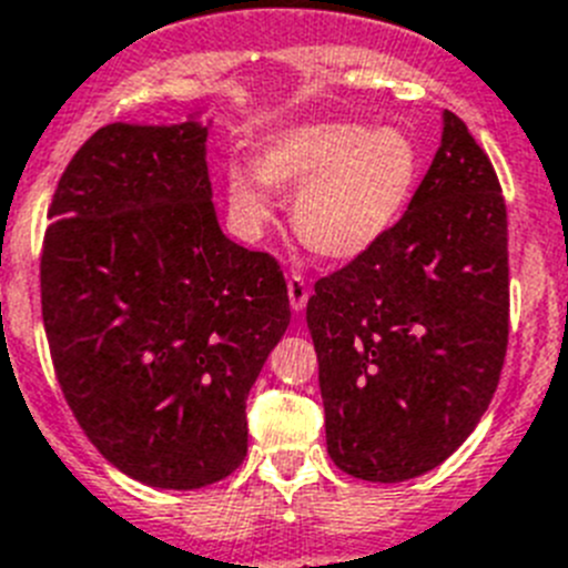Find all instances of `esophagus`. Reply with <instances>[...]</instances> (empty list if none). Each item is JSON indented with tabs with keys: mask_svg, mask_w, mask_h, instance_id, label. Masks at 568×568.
Returning a JSON list of instances; mask_svg holds the SVG:
<instances>
[{
	"mask_svg": "<svg viewBox=\"0 0 568 568\" xmlns=\"http://www.w3.org/2000/svg\"><path fill=\"white\" fill-rule=\"evenodd\" d=\"M308 294L311 291H308V283H305V277H300V274H291L288 277V303L296 314H300V311L308 305Z\"/></svg>",
	"mask_w": 568,
	"mask_h": 568,
	"instance_id": "34e87169",
	"label": "esophagus"
}]
</instances>
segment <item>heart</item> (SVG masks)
<instances>
[{"label": "heart", "mask_w": 568, "mask_h": 568, "mask_svg": "<svg viewBox=\"0 0 568 568\" xmlns=\"http://www.w3.org/2000/svg\"><path fill=\"white\" fill-rule=\"evenodd\" d=\"M422 175V150L402 126L311 121L277 132L257 170L232 163L226 201L243 237H260L274 189H296L291 221L320 257L351 263L379 246L405 214Z\"/></svg>", "instance_id": "1"}]
</instances>
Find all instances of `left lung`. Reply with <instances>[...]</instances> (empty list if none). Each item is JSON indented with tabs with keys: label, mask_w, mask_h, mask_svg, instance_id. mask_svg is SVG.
Segmentation results:
<instances>
[{
	"label": "left lung",
	"mask_w": 568,
	"mask_h": 568,
	"mask_svg": "<svg viewBox=\"0 0 568 568\" xmlns=\"http://www.w3.org/2000/svg\"><path fill=\"white\" fill-rule=\"evenodd\" d=\"M442 121L402 221L322 277L305 308L328 456L362 481H407L453 456L507 354V206L467 124L449 110Z\"/></svg>",
	"instance_id": "1"
}]
</instances>
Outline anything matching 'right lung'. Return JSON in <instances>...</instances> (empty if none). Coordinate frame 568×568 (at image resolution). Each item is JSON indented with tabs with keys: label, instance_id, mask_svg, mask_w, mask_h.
I'll return each instance as SVG.
<instances>
[{
	"label": "right lung",
	"instance_id": "obj_1",
	"mask_svg": "<svg viewBox=\"0 0 568 568\" xmlns=\"http://www.w3.org/2000/svg\"><path fill=\"white\" fill-rule=\"evenodd\" d=\"M209 124H106L50 203L42 316L81 430L121 473L201 489L243 464L246 396L291 322L272 254L223 234Z\"/></svg>",
	"mask_w": 568,
	"mask_h": 568
}]
</instances>
